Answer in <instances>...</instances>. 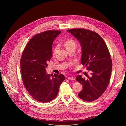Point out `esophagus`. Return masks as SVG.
I'll return each instance as SVG.
<instances>
[{
	"instance_id": "esophagus-1",
	"label": "esophagus",
	"mask_w": 126,
	"mask_h": 126,
	"mask_svg": "<svg viewBox=\"0 0 126 126\" xmlns=\"http://www.w3.org/2000/svg\"><path fill=\"white\" fill-rule=\"evenodd\" d=\"M68 79H69V80H75V77H69L68 78Z\"/></svg>"
}]
</instances>
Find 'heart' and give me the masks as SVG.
<instances>
[{
  "label": "heart",
  "mask_w": 126,
  "mask_h": 126,
  "mask_svg": "<svg viewBox=\"0 0 126 126\" xmlns=\"http://www.w3.org/2000/svg\"><path fill=\"white\" fill-rule=\"evenodd\" d=\"M64 45L66 49H68V48H69L71 47H76V43L74 40L69 39L65 41V42L64 43ZM58 47V46H56L54 48V49L53 52V55H55V53H56V52L57 51Z\"/></svg>",
  "instance_id": "obj_1"
}]
</instances>
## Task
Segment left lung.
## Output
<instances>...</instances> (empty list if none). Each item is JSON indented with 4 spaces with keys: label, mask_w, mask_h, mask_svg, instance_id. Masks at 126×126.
<instances>
[{
    "label": "left lung",
    "mask_w": 126,
    "mask_h": 126,
    "mask_svg": "<svg viewBox=\"0 0 126 126\" xmlns=\"http://www.w3.org/2000/svg\"><path fill=\"white\" fill-rule=\"evenodd\" d=\"M67 32L79 42L81 63L91 72V76H87V79L81 75L76 78L83 86L78 96L87 102L93 101L104 93L109 83L112 61L109 50L103 38L95 32L80 28L68 30Z\"/></svg>",
    "instance_id": "1"
}]
</instances>
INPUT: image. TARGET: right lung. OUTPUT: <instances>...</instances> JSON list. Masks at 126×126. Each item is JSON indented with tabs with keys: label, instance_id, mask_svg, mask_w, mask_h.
I'll list each match as a JSON object with an SVG mask.
<instances>
[{
	"label": "right lung",
	"instance_id": "obj_1",
	"mask_svg": "<svg viewBox=\"0 0 126 126\" xmlns=\"http://www.w3.org/2000/svg\"><path fill=\"white\" fill-rule=\"evenodd\" d=\"M61 31L49 30L38 34L29 41L20 60L24 85L35 100L49 102L57 96L60 84L65 80L62 74H48L46 68L52 56L53 41Z\"/></svg>",
	"mask_w": 126,
	"mask_h": 126
}]
</instances>
